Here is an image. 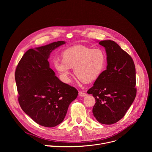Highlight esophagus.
Here are the masks:
<instances>
[{
    "mask_svg": "<svg viewBox=\"0 0 152 152\" xmlns=\"http://www.w3.org/2000/svg\"><path fill=\"white\" fill-rule=\"evenodd\" d=\"M79 96L80 97H85V96H86V93H85L83 91H80V92L79 93Z\"/></svg>",
    "mask_w": 152,
    "mask_h": 152,
    "instance_id": "34e87169",
    "label": "esophagus"
}]
</instances>
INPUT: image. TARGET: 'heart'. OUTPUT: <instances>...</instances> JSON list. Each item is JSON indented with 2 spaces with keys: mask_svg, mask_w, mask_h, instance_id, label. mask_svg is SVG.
I'll return each mask as SVG.
<instances>
[{
  "mask_svg": "<svg viewBox=\"0 0 152 152\" xmlns=\"http://www.w3.org/2000/svg\"><path fill=\"white\" fill-rule=\"evenodd\" d=\"M105 62L106 56L101 49H92L79 45L65 50L62 53V59L55 60L53 64L64 82H70L71 69H73L79 80L90 83L102 74Z\"/></svg>",
  "mask_w": 152,
  "mask_h": 152,
  "instance_id": "heart-1",
  "label": "heart"
}]
</instances>
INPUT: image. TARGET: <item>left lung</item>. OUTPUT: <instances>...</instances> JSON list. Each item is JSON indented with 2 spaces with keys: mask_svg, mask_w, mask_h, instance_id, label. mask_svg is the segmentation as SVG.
I'll use <instances>...</instances> for the list:
<instances>
[{
  "mask_svg": "<svg viewBox=\"0 0 152 152\" xmlns=\"http://www.w3.org/2000/svg\"><path fill=\"white\" fill-rule=\"evenodd\" d=\"M106 53L107 67L87 93L96 103L93 108L95 118L102 124H112L121 120L137 94L136 72L131 56L112 40L99 42Z\"/></svg>",
  "mask_w": 152,
  "mask_h": 152,
  "instance_id": "obj_1",
  "label": "left lung"
}]
</instances>
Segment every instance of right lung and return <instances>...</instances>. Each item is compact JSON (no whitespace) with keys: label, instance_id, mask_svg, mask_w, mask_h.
<instances>
[{"label":"right lung","instance_id":"obj_1","mask_svg":"<svg viewBox=\"0 0 152 152\" xmlns=\"http://www.w3.org/2000/svg\"><path fill=\"white\" fill-rule=\"evenodd\" d=\"M64 41L29 49L15 72L18 100L22 110L38 124L53 127L62 122L77 90L61 82L50 68L48 59Z\"/></svg>","mask_w":152,"mask_h":152}]
</instances>
